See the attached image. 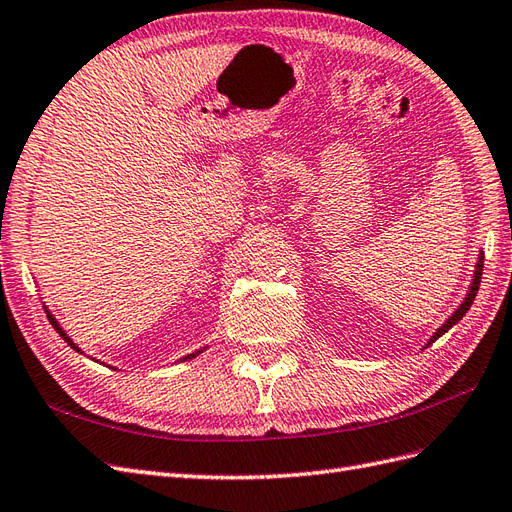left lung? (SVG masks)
Returning a JSON list of instances; mask_svg holds the SVG:
<instances>
[{
  "instance_id": "8db88e82",
  "label": "left lung",
  "mask_w": 512,
  "mask_h": 512,
  "mask_svg": "<svg viewBox=\"0 0 512 512\" xmlns=\"http://www.w3.org/2000/svg\"><path fill=\"white\" fill-rule=\"evenodd\" d=\"M482 268H484V253H480V257H478V264H476V272H474V281H471V287H469V294H467V298L463 300V305L461 307H458L454 313H452V316L448 318V320H445V324L441 326V329L435 333V335H432V339H430V342L428 344H432V342H435V339H439L443 333H448L450 329H452V326L458 322V320H461L463 316H465V313L469 311V307L471 305H474V298H476V294H478V287H480V279H482Z\"/></svg>"
}]
</instances>
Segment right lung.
I'll use <instances>...</instances> for the list:
<instances>
[{"instance_id": "obj_1", "label": "right lung", "mask_w": 512, "mask_h": 512, "mask_svg": "<svg viewBox=\"0 0 512 512\" xmlns=\"http://www.w3.org/2000/svg\"><path fill=\"white\" fill-rule=\"evenodd\" d=\"M47 313H49V311H47ZM49 322H51V326H54V329H56V331H58V333H60V337H62V339H64V342H67V344H69V346H71V348H75V350H77V352H82V350H80V348H77V346H75V344H73V339H71V337H69V335H67V333H64V331H62V329H60V324H58V322H56V320H54V316H51V313H49ZM199 352H201V350H199ZM199 352H192V355H188V357H183V359H194V357H196V355H199ZM183 359H181V361H183Z\"/></svg>"}]
</instances>
